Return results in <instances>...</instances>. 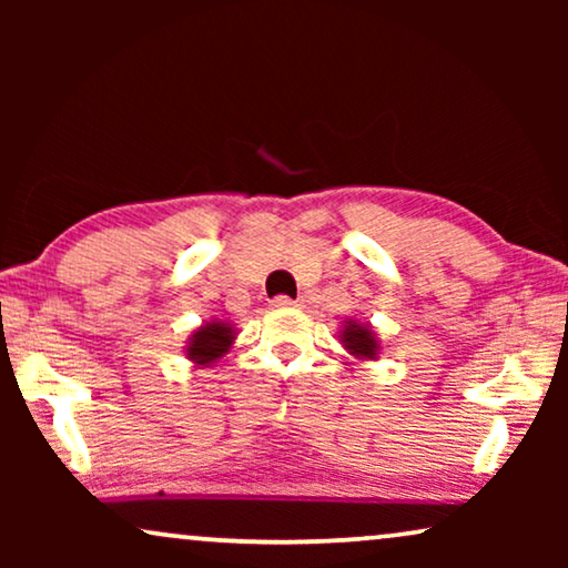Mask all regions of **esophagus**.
Returning <instances> with one entry per match:
<instances>
[{
	"mask_svg": "<svg viewBox=\"0 0 568 568\" xmlns=\"http://www.w3.org/2000/svg\"><path fill=\"white\" fill-rule=\"evenodd\" d=\"M271 305L278 307V310H290V307H297V300L286 297V294H278V297L271 300Z\"/></svg>",
	"mask_w": 568,
	"mask_h": 568,
	"instance_id": "esophagus-1",
	"label": "esophagus"
}]
</instances>
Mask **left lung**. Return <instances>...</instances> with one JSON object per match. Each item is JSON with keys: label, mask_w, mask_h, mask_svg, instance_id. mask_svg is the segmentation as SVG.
<instances>
[{"label": "left lung", "mask_w": 568, "mask_h": 568, "mask_svg": "<svg viewBox=\"0 0 568 568\" xmlns=\"http://www.w3.org/2000/svg\"><path fill=\"white\" fill-rule=\"evenodd\" d=\"M344 346L356 356H375L377 354V341L367 325H354L348 323L344 331Z\"/></svg>", "instance_id": "left-lung-1"}]
</instances>
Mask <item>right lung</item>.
Instances as JSON below:
<instances>
[{"label": "right lung", "mask_w": 568, "mask_h": 568, "mask_svg": "<svg viewBox=\"0 0 568 568\" xmlns=\"http://www.w3.org/2000/svg\"><path fill=\"white\" fill-rule=\"evenodd\" d=\"M232 328H227L224 323H209L204 328H199L193 333L191 346H189V356L196 359L199 364H209L227 352L232 344Z\"/></svg>", "instance_id": "obj_1"}]
</instances>
